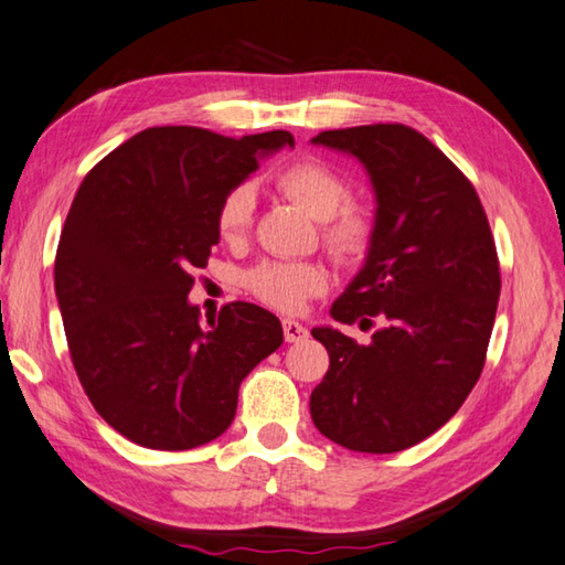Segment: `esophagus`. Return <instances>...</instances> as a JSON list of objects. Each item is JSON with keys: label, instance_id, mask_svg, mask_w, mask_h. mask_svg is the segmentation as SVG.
<instances>
[{"label": "esophagus", "instance_id": "34e87169", "mask_svg": "<svg viewBox=\"0 0 565 565\" xmlns=\"http://www.w3.org/2000/svg\"><path fill=\"white\" fill-rule=\"evenodd\" d=\"M282 334L287 344H297L307 339V329L300 322H295V319H282Z\"/></svg>", "mask_w": 565, "mask_h": 565}]
</instances>
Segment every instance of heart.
<instances>
[{"mask_svg": "<svg viewBox=\"0 0 565 565\" xmlns=\"http://www.w3.org/2000/svg\"><path fill=\"white\" fill-rule=\"evenodd\" d=\"M275 184L292 199L307 216L324 221V241L329 250L342 260H356L371 246L374 223L364 209L347 204L349 184L344 177L319 159H300L285 167ZM255 216V189L250 184L233 186L221 199L216 211V231L226 243L248 236ZM253 295L282 312H297L312 295L327 287V273L315 263H263L248 275Z\"/></svg>", "mask_w": 565, "mask_h": 565, "instance_id": "b5f03b06", "label": "heart"}]
</instances>
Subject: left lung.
Masks as SVG:
<instances>
[{
  "mask_svg": "<svg viewBox=\"0 0 565 565\" xmlns=\"http://www.w3.org/2000/svg\"><path fill=\"white\" fill-rule=\"evenodd\" d=\"M312 145L354 157L376 201L364 265L329 315L381 319L369 344L312 329L329 354L312 420L347 450H406L443 428L482 374L502 287L492 231L475 186L413 127L327 130Z\"/></svg>",
  "mask_w": 565,
  "mask_h": 565,
  "instance_id": "1",
  "label": "left lung"
}]
</instances>
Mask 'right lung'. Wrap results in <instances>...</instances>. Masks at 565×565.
Instances as JSON below:
<instances>
[{"label":"right lung","mask_w":565,"mask_h":565,"mask_svg":"<svg viewBox=\"0 0 565 565\" xmlns=\"http://www.w3.org/2000/svg\"><path fill=\"white\" fill-rule=\"evenodd\" d=\"M292 145L285 130L233 140L150 127L83 179L53 282L81 386L127 440L172 452L216 440L241 381L282 344L263 307L231 302L201 324L189 292L221 241V199Z\"/></svg>","instance_id":"1"}]
</instances>
